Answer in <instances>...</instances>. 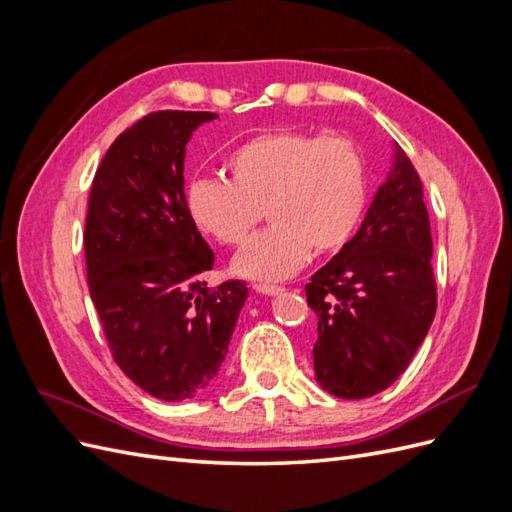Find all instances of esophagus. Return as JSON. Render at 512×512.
<instances>
[{
  "label": "esophagus",
  "instance_id": "obj_1",
  "mask_svg": "<svg viewBox=\"0 0 512 512\" xmlns=\"http://www.w3.org/2000/svg\"><path fill=\"white\" fill-rule=\"evenodd\" d=\"M254 290L260 294H269V297H275V294L284 292L282 286H271V284H254Z\"/></svg>",
  "mask_w": 512,
  "mask_h": 512
}]
</instances>
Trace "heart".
<instances>
[{"label":"heart","instance_id":"heart-1","mask_svg":"<svg viewBox=\"0 0 512 512\" xmlns=\"http://www.w3.org/2000/svg\"><path fill=\"white\" fill-rule=\"evenodd\" d=\"M230 181L200 177L188 188L196 226L222 245H241L267 209L273 224L235 256V273L260 282L294 275L316 252L346 245L359 224L367 177L361 149L344 134L277 130L228 158Z\"/></svg>","mask_w":512,"mask_h":512}]
</instances>
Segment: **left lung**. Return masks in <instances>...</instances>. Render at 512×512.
<instances>
[{"instance_id":"obj_1","label":"left lung","mask_w":512,"mask_h":512,"mask_svg":"<svg viewBox=\"0 0 512 512\" xmlns=\"http://www.w3.org/2000/svg\"><path fill=\"white\" fill-rule=\"evenodd\" d=\"M423 183L395 143L393 168L359 232L312 275L316 380L342 399L376 395L404 374L436 316Z\"/></svg>"}]
</instances>
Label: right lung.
<instances>
[{"label":"right lung","mask_w":512,"mask_h":512,"mask_svg":"<svg viewBox=\"0 0 512 512\" xmlns=\"http://www.w3.org/2000/svg\"><path fill=\"white\" fill-rule=\"evenodd\" d=\"M207 111H158L121 132L89 192L85 262L115 363L164 401L194 397L218 374L247 286L207 288L213 252L183 194L185 145Z\"/></svg>","instance_id":"obj_1"}]
</instances>
